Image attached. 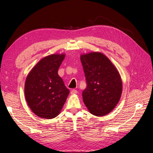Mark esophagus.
<instances>
[{
	"mask_svg": "<svg viewBox=\"0 0 153 153\" xmlns=\"http://www.w3.org/2000/svg\"><path fill=\"white\" fill-rule=\"evenodd\" d=\"M77 93V91L75 89H72L71 91V94L72 95H74V94H76Z\"/></svg>",
	"mask_w": 153,
	"mask_h": 153,
	"instance_id": "obj_1",
	"label": "esophagus"
}]
</instances>
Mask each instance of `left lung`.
<instances>
[{
  "mask_svg": "<svg viewBox=\"0 0 153 153\" xmlns=\"http://www.w3.org/2000/svg\"><path fill=\"white\" fill-rule=\"evenodd\" d=\"M87 87L82 99L92 114L101 117L113 110L121 97L122 81L118 70L103 54L92 52L81 56Z\"/></svg>",
  "mask_w": 153,
  "mask_h": 153,
  "instance_id": "left-lung-1",
  "label": "left lung"
}]
</instances>
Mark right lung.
Segmentation results:
<instances>
[{
    "label": "right lung",
    "mask_w": 153,
    "mask_h": 153,
    "mask_svg": "<svg viewBox=\"0 0 153 153\" xmlns=\"http://www.w3.org/2000/svg\"><path fill=\"white\" fill-rule=\"evenodd\" d=\"M64 57V54L46 56L31 70L26 79L27 102L32 111L41 118L57 117L69 93L58 74Z\"/></svg>",
    "instance_id": "add662e5"
}]
</instances>
